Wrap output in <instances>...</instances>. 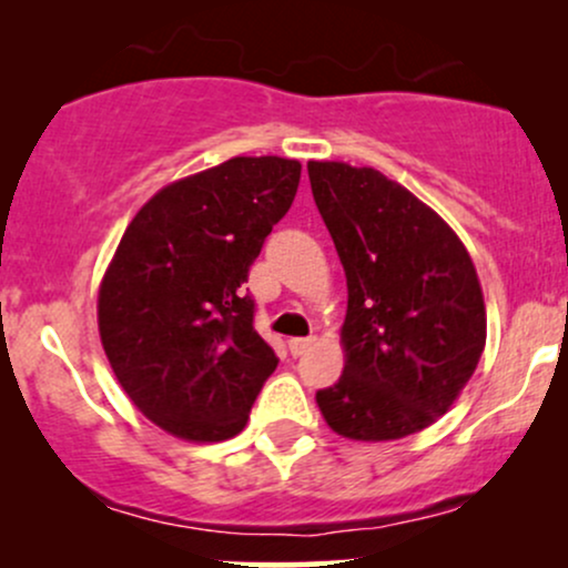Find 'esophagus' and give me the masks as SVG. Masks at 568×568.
Returning a JSON list of instances; mask_svg holds the SVG:
<instances>
[{
	"label": "esophagus",
	"instance_id": "1",
	"mask_svg": "<svg viewBox=\"0 0 568 568\" xmlns=\"http://www.w3.org/2000/svg\"><path fill=\"white\" fill-rule=\"evenodd\" d=\"M312 344H315V338L312 336H306V338H288V352L293 357H302L306 349L312 347Z\"/></svg>",
	"mask_w": 568,
	"mask_h": 568
}]
</instances>
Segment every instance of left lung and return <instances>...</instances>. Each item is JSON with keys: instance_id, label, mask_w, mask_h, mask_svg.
<instances>
[{"instance_id": "left-lung-1", "label": "left lung", "mask_w": 568, "mask_h": 568, "mask_svg": "<svg viewBox=\"0 0 568 568\" xmlns=\"http://www.w3.org/2000/svg\"><path fill=\"white\" fill-rule=\"evenodd\" d=\"M306 171L347 275V361L317 406L349 440L406 438L452 408L484 352L473 258L433 207L374 168Z\"/></svg>"}]
</instances>
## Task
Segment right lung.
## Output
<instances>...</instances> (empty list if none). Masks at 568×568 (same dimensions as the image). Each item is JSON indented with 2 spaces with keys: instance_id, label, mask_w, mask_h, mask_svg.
<instances>
[{
  "instance_id": "obj_1",
  "label": "right lung",
  "mask_w": 568,
  "mask_h": 568,
  "mask_svg": "<svg viewBox=\"0 0 568 568\" xmlns=\"http://www.w3.org/2000/svg\"><path fill=\"white\" fill-rule=\"evenodd\" d=\"M298 179L296 160L232 158L160 189L116 245L101 344L130 400L175 438H234L277 368L243 283Z\"/></svg>"
}]
</instances>
